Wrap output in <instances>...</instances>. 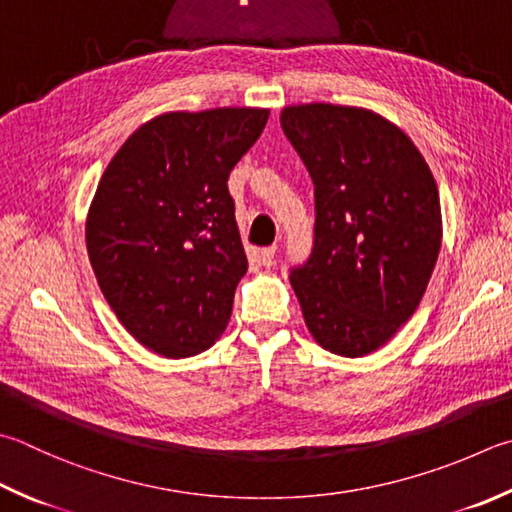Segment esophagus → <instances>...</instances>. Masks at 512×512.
<instances>
[{
  "label": "esophagus",
  "mask_w": 512,
  "mask_h": 512,
  "mask_svg": "<svg viewBox=\"0 0 512 512\" xmlns=\"http://www.w3.org/2000/svg\"><path fill=\"white\" fill-rule=\"evenodd\" d=\"M274 256H276V245L260 249V260H263L265 267H272L274 265Z\"/></svg>",
  "instance_id": "34e87169"
}]
</instances>
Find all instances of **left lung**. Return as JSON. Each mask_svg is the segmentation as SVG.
<instances>
[{"label":"left lung","mask_w":512,"mask_h":512,"mask_svg":"<svg viewBox=\"0 0 512 512\" xmlns=\"http://www.w3.org/2000/svg\"><path fill=\"white\" fill-rule=\"evenodd\" d=\"M281 127L314 182V245L289 269L307 330L332 354L365 356L417 310L441 247L426 160L381 115L287 106Z\"/></svg>","instance_id":"obj_1"}]
</instances>
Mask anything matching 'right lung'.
Instances as JSON below:
<instances>
[{"label":"right lung","instance_id":"add662e5","mask_svg":"<svg viewBox=\"0 0 512 512\" xmlns=\"http://www.w3.org/2000/svg\"><path fill=\"white\" fill-rule=\"evenodd\" d=\"M267 109L165 113L115 153L86 218L95 278L131 336L167 359L225 332L247 272L229 173Z\"/></svg>","mask_w":512,"mask_h":512}]
</instances>
